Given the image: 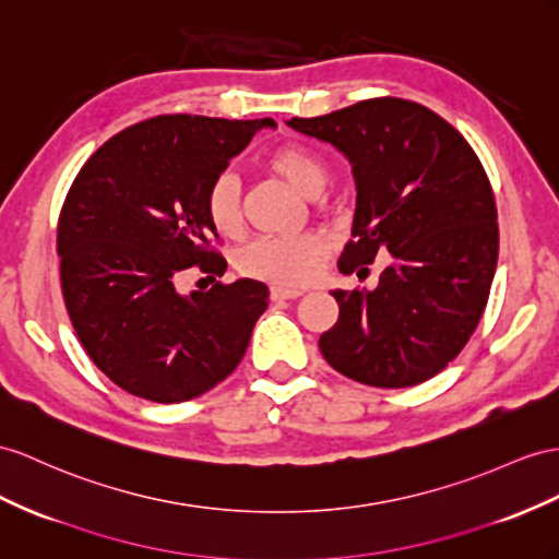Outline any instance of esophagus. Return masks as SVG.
<instances>
[{"instance_id":"1","label":"esophagus","mask_w":559,"mask_h":559,"mask_svg":"<svg viewBox=\"0 0 559 559\" xmlns=\"http://www.w3.org/2000/svg\"><path fill=\"white\" fill-rule=\"evenodd\" d=\"M302 295H305L302 288H285V285H274V288H271V299H274V302H283V299H297Z\"/></svg>"}]
</instances>
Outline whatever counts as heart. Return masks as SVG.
<instances>
[{"mask_svg": "<svg viewBox=\"0 0 559 559\" xmlns=\"http://www.w3.org/2000/svg\"><path fill=\"white\" fill-rule=\"evenodd\" d=\"M269 169L302 198H319L331 171L319 153L307 146H281L266 157ZM205 214L210 226L219 236H236L242 226L238 183L234 177L222 175L210 183L205 195ZM325 238L319 234H299L290 238H260L240 250L236 266L240 274L271 281L276 285H299L313 276Z\"/></svg>", "mask_w": 559, "mask_h": 559, "instance_id": "b5f03b06", "label": "heart"}]
</instances>
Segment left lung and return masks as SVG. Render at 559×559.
<instances>
[{
	"mask_svg": "<svg viewBox=\"0 0 559 559\" xmlns=\"http://www.w3.org/2000/svg\"><path fill=\"white\" fill-rule=\"evenodd\" d=\"M295 132L352 165L356 210L340 271L392 262L376 290H331L340 317L319 347L337 373L370 388H411L449 366L481 319L498 262L489 177L463 134L404 98H368Z\"/></svg>",
	"mask_w": 559,
	"mask_h": 559,
	"instance_id": "left-lung-1",
	"label": "left lung"
}]
</instances>
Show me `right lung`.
<instances>
[{
	"mask_svg": "<svg viewBox=\"0 0 559 559\" xmlns=\"http://www.w3.org/2000/svg\"><path fill=\"white\" fill-rule=\"evenodd\" d=\"M276 122L157 116L108 139L70 186L56 250L68 317L96 368L134 396L179 404L234 373L269 307L262 281L183 295L226 260L205 214L210 183Z\"/></svg>",
	"mask_w": 559,
	"mask_h": 559,
	"instance_id": "obj_1",
	"label": "right lung"
}]
</instances>
